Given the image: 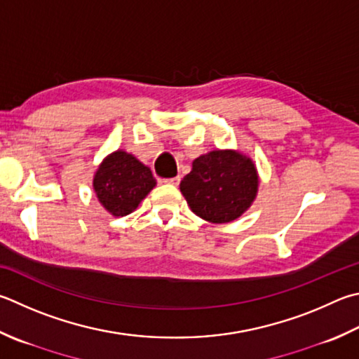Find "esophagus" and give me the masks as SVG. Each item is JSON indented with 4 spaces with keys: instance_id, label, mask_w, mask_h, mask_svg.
<instances>
[{
    "instance_id": "esophagus-1",
    "label": "esophagus",
    "mask_w": 359,
    "mask_h": 359,
    "mask_svg": "<svg viewBox=\"0 0 359 359\" xmlns=\"http://www.w3.org/2000/svg\"><path fill=\"white\" fill-rule=\"evenodd\" d=\"M165 182H166V184H171L174 187H177L180 184V175H175V177H172V179H166Z\"/></svg>"
}]
</instances>
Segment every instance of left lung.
I'll return each mask as SVG.
<instances>
[{
	"instance_id": "1",
	"label": "left lung",
	"mask_w": 359,
	"mask_h": 359,
	"mask_svg": "<svg viewBox=\"0 0 359 359\" xmlns=\"http://www.w3.org/2000/svg\"><path fill=\"white\" fill-rule=\"evenodd\" d=\"M259 174L248 155L232 149H217L193 161L180 191L199 218L213 224L237 219L257 196Z\"/></svg>"
}]
</instances>
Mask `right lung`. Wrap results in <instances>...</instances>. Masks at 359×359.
Instances as JSON below:
<instances>
[{
  "label": "right lung",
  "mask_w": 359,
  "mask_h": 359,
  "mask_svg": "<svg viewBox=\"0 0 359 359\" xmlns=\"http://www.w3.org/2000/svg\"><path fill=\"white\" fill-rule=\"evenodd\" d=\"M155 185L151 168L122 149L103 158L93 180L97 199L113 217H126L136 210Z\"/></svg>",
  "instance_id": "1"
}]
</instances>
